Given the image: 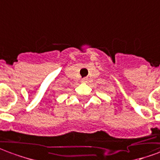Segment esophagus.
Segmentation results:
<instances>
[{
	"mask_svg": "<svg viewBox=\"0 0 160 160\" xmlns=\"http://www.w3.org/2000/svg\"><path fill=\"white\" fill-rule=\"evenodd\" d=\"M82 82H87V78H82Z\"/></svg>",
	"mask_w": 160,
	"mask_h": 160,
	"instance_id": "esophagus-1",
	"label": "esophagus"
}]
</instances>
